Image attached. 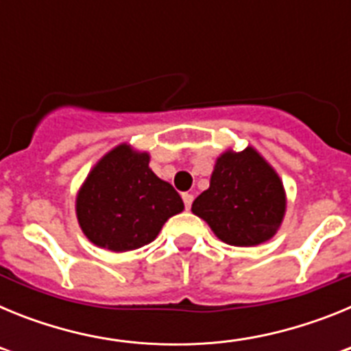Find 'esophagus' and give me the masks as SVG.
Here are the masks:
<instances>
[{
  "label": "esophagus",
  "instance_id": "1",
  "mask_svg": "<svg viewBox=\"0 0 351 351\" xmlns=\"http://www.w3.org/2000/svg\"><path fill=\"white\" fill-rule=\"evenodd\" d=\"M182 202H184L186 209H190L191 204H193V195H191V193H182Z\"/></svg>",
  "mask_w": 351,
  "mask_h": 351
}]
</instances>
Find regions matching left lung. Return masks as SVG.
I'll return each mask as SVG.
<instances>
[{"mask_svg": "<svg viewBox=\"0 0 351 351\" xmlns=\"http://www.w3.org/2000/svg\"><path fill=\"white\" fill-rule=\"evenodd\" d=\"M193 214L230 246H258L276 235L287 213L281 178L255 147L226 149L210 173L209 188L195 198Z\"/></svg>", "mask_w": 351, "mask_h": 351, "instance_id": "8db88e82", "label": "left lung"}]
</instances>
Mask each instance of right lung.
I'll return each mask as SVG.
<instances>
[{"instance_id":"obj_1","label":"right lung","mask_w":351,"mask_h":351,"mask_svg":"<svg viewBox=\"0 0 351 351\" xmlns=\"http://www.w3.org/2000/svg\"><path fill=\"white\" fill-rule=\"evenodd\" d=\"M149 153L119 144L98 160L77 191L75 213L95 246L123 253L153 243L182 198L149 169Z\"/></svg>"}]
</instances>
